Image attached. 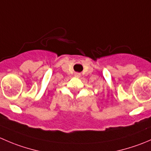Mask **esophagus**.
<instances>
[{
    "label": "esophagus",
    "instance_id": "obj_1",
    "mask_svg": "<svg viewBox=\"0 0 151 151\" xmlns=\"http://www.w3.org/2000/svg\"><path fill=\"white\" fill-rule=\"evenodd\" d=\"M74 76H75L76 77H80V73L77 72V73H75V74H74Z\"/></svg>",
    "mask_w": 151,
    "mask_h": 151
}]
</instances>
